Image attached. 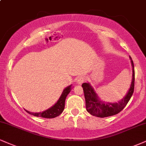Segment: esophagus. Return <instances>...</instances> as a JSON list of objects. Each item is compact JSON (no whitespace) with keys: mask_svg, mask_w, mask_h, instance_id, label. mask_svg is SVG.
Segmentation results:
<instances>
[{"mask_svg":"<svg viewBox=\"0 0 146 146\" xmlns=\"http://www.w3.org/2000/svg\"><path fill=\"white\" fill-rule=\"evenodd\" d=\"M86 77L81 76V77H80V78H78V81H77V84H82L84 82V81H86Z\"/></svg>","mask_w":146,"mask_h":146,"instance_id":"esophagus-1","label":"esophagus"}]
</instances>
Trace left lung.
<instances>
[{"mask_svg":"<svg viewBox=\"0 0 146 146\" xmlns=\"http://www.w3.org/2000/svg\"><path fill=\"white\" fill-rule=\"evenodd\" d=\"M131 64L133 66V78L131 87L126 95L119 101L118 103H104L100 101L97 94L89 83L82 84L84 96L86 100V110L91 115L99 117H105L115 115L122 111L125 108L126 104L132 96L134 92L135 87V69L134 64L131 57Z\"/></svg>","mask_w":146,"mask_h":146,"instance_id":"1","label":"left lung"}]
</instances>
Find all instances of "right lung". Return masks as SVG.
I'll return each mask as SVG.
<instances>
[{
	"label": "right lung",
	"mask_w": 146,
	"mask_h": 146,
	"mask_svg": "<svg viewBox=\"0 0 146 146\" xmlns=\"http://www.w3.org/2000/svg\"><path fill=\"white\" fill-rule=\"evenodd\" d=\"M71 85L69 86L66 87L61 94L60 97L59 98L58 101L56 103L55 105H54L52 108H49L48 110H45L43 112H40V113H33V112H30L27 110H26L27 113H29L31 115H35V116L45 117V118H53L58 116L62 113L64 109V104H65V99L66 97L67 96L68 93L71 92Z\"/></svg>",
	"instance_id": "add662e5"
}]
</instances>
